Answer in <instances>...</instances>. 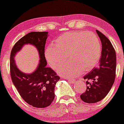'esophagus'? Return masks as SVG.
<instances>
[{
	"label": "esophagus",
	"mask_w": 124,
	"mask_h": 124,
	"mask_svg": "<svg viewBox=\"0 0 124 124\" xmlns=\"http://www.w3.org/2000/svg\"><path fill=\"white\" fill-rule=\"evenodd\" d=\"M65 79H66V80H68L69 81V82H70V83H74V82H75V80H73V79H71V78H65Z\"/></svg>",
	"instance_id": "34e87169"
}]
</instances>
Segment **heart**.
Returning a JSON list of instances; mask_svg holds the SVG:
<instances>
[{"label":"heart","mask_w":124,"mask_h":124,"mask_svg":"<svg viewBox=\"0 0 124 124\" xmlns=\"http://www.w3.org/2000/svg\"><path fill=\"white\" fill-rule=\"evenodd\" d=\"M101 47L97 36L92 32H65L56 39L54 47H47L46 57L53 68L65 61L69 62L57 70L67 77H75L82 72L90 71L97 64L101 56Z\"/></svg>","instance_id":"1"}]
</instances>
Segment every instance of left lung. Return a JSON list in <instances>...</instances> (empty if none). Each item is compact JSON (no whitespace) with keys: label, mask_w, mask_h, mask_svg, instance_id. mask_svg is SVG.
Segmentation results:
<instances>
[{"label":"left lung","mask_w":124,"mask_h":124,"mask_svg":"<svg viewBox=\"0 0 124 124\" xmlns=\"http://www.w3.org/2000/svg\"><path fill=\"white\" fill-rule=\"evenodd\" d=\"M102 44L101 56L98 67L83 77L86 80V90L80 98L87 103L102 100L109 92L116 76V52L108 38L96 30Z\"/></svg>","instance_id":"1"}]
</instances>
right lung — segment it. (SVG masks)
<instances>
[{"label":"right lung","mask_w":124,"mask_h":124,"mask_svg":"<svg viewBox=\"0 0 124 124\" xmlns=\"http://www.w3.org/2000/svg\"><path fill=\"white\" fill-rule=\"evenodd\" d=\"M48 32H32L20 39L14 46L10 56V74L12 83L22 98L31 106L44 108L54 98V87L60 79L54 71L47 66L45 45ZM30 43L37 48L40 61L37 70L32 74H25L16 66L13 57L23 45Z\"/></svg>","instance_id":"obj_1"}]
</instances>
